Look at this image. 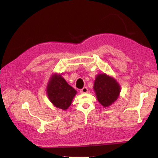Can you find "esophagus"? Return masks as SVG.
Instances as JSON below:
<instances>
[{"label": "esophagus", "mask_w": 158, "mask_h": 158, "mask_svg": "<svg viewBox=\"0 0 158 158\" xmlns=\"http://www.w3.org/2000/svg\"><path fill=\"white\" fill-rule=\"evenodd\" d=\"M80 92L81 94H86L88 92V89L86 88V87H84V88H82L81 90H80Z\"/></svg>", "instance_id": "esophagus-1"}]
</instances>
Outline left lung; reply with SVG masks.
<instances>
[{"label":"left lung","mask_w":158,"mask_h":158,"mask_svg":"<svg viewBox=\"0 0 158 158\" xmlns=\"http://www.w3.org/2000/svg\"><path fill=\"white\" fill-rule=\"evenodd\" d=\"M93 88L97 100L104 107L113 105L119 98L121 92L119 83L115 78L105 73L96 76Z\"/></svg>","instance_id":"obj_1"}]
</instances>
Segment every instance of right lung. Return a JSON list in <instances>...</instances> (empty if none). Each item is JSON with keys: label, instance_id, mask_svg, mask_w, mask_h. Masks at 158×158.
I'll return each mask as SVG.
<instances>
[{"label": "right lung", "instance_id": "right-lung-1", "mask_svg": "<svg viewBox=\"0 0 158 158\" xmlns=\"http://www.w3.org/2000/svg\"><path fill=\"white\" fill-rule=\"evenodd\" d=\"M47 95L53 106L66 110L70 106L77 91L68 84L61 74L54 73L47 85Z\"/></svg>", "mask_w": 158, "mask_h": 158}]
</instances>
